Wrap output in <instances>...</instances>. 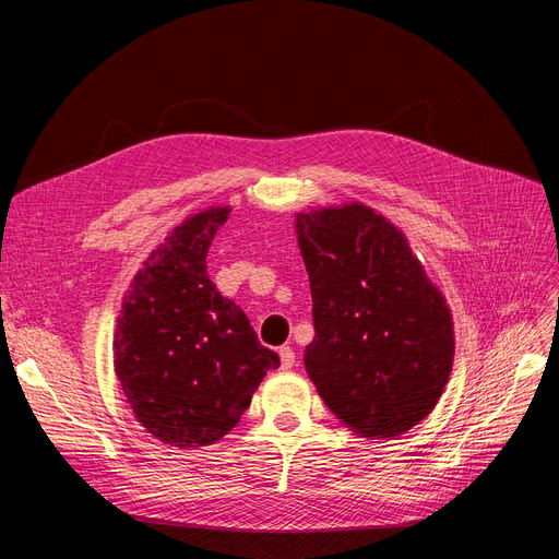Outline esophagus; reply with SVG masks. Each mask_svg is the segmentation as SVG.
<instances>
[{
    "label": "esophagus",
    "mask_w": 559,
    "mask_h": 559,
    "mask_svg": "<svg viewBox=\"0 0 559 559\" xmlns=\"http://www.w3.org/2000/svg\"><path fill=\"white\" fill-rule=\"evenodd\" d=\"M278 358H281V369H289V367H295V360H297L295 350H292L289 346H281V348H278Z\"/></svg>",
    "instance_id": "obj_1"
}]
</instances>
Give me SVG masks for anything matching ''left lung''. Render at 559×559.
Instances as JSON below:
<instances>
[{
  "mask_svg": "<svg viewBox=\"0 0 559 559\" xmlns=\"http://www.w3.org/2000/svg\"><path fill=\"white\" fill-rule=\"evenodd\" d=\"M312 292L306 371L331 413L383 439L417 426L442 396L453 317L405 235L354 201L297 215Z\"/></svg>",
  "mask_w": 559,
  "mask_h": 559,
  "instance_id": "left-lung-1",
  "label": "left lung"
}]
</instances>
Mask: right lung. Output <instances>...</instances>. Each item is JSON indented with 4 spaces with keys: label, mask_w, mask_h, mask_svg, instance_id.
Segmentation results:
<instances>
[{
    "label": "right lung",
    "mask_w": 559,
    "mask_h": 559,
    "mask_svg": "<svg viewBox=\"0 0 559 559\" xmlns=\"http://www.w3.org/2000/svg\"><path fill=\"white\" fill-rule=\"evenodd\" d=\"M228 213L219 205L176 226L144 260L117 317L120 388L140 426L179 449L215 444L238 426L264 373L281 365L205 272Z\"/></svg>",
    "instance_id": "add662e5"
}]
</instances>
